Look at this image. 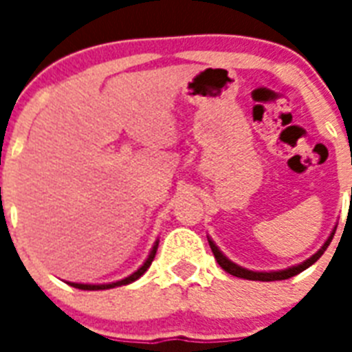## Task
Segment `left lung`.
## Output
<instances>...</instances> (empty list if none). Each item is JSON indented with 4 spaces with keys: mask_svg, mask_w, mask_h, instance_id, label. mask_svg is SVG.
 I'll return each instance as SVG.
<instances>
[{
    "mask_svg": "<svg viewBox=\"0 0 352 352\" xmlns=\"http://www.w3.org/2000/svg\"><path fill=\"white\" fill-rule=\"evenodd\" d=\"M334 232H336V228H334L333 232H331V235L327 237V241L323 243V246L320 248V250L314 254V256H311L309 259H305L303 263H300V265H294V267H289L285 268V270H272V272H256V270H248V268H243L239 267V265H235L234 261H230L228 257L223 254V252L215 246V243L208 237V243H210V248H212V252H214L215 259H217V263L221 265V268L223 270H226L228 274H232V276H235V278H243V279H252V281H279V279H289L292 278V276H296V274L303 272L305 268H309L311 265H314V263L322 257V254L325 250H327V246L331 245V241H333L334 237Z\"/></svg>",
    "mask_w": 352,
    "mask_h": 352,
    "instance_id": "left-lung-1",
    "label": "left lung"
}]
</instances>
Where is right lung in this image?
<instances>
[{
  "label": "right lung",
  "instance_id": "obj_1",
  "mask_svg": "<svg viewBox=\"0 0 352 352\" xmlns=\"http://www.w3.org/2000/svg\"><path fill=\"white\" fill-rule=\"evenodd\" d=\"M157 246H159V241H155L153 248H151V252H149L148 259L144 261L142 267L138 268L137 272H133L131 276H127V278L120 279V281H115V283H106V285H84V283H69V285H73L74 289H82V290H106V289H115V287H122V285L133 283V281H137V279L140 278V276H142V274L149 268V265H151V261H153L155 254H157Z\"/></svg>",
  "mask_w": 352,
  "mask_h": 352
}]
</instances>
